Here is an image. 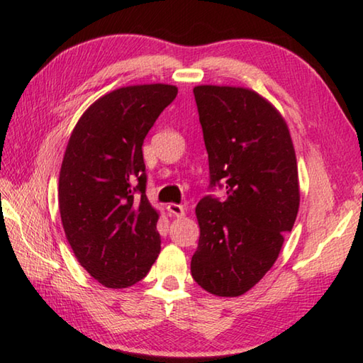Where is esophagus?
<instances>
[{
  "mask_svg": "<svg viewBox=\"0 0 363 363\" xmlns=\"http://www.w3.org/2000/svg\"><path fill=\"white\" fill-rule=\"evenodd\" d=\"M168 213L169 216H176V217H182L184 214H186V208L181 206V204H176V203H169L168 206Z\"/></svg>",
  "mask_w": 363,
  "mask_h": 363,
  "instance_id": "esophagus-1",
  "label": "esophagus"
}]
</instances>
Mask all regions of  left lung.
<instances>
[{
    "mask_svg": "<svg viewBox=\"0 0 363 363\" xmlns=\"http://www.w3.org/2000/svg\"><path fill=\"white\" fill-rule=\"evenodd\" d=\"M209 160V189L196 204L199 247L190 272L204 291L246 294L273 267L300 204L298 169L287 123L272 103L242 87L194 89Z\"/></svg>",
    "mask_w": 363,
    "mask_h": 363,
    "instance_id": "1",
    "label": "left lung"
}]
</instances>
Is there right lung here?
I'll use <instances>...</instances> for the list:
<instances>
[{"label":"right lung","mask_w":363,"mask_h":363,"mask_svg":"<svg viewBox=\"0 0 363 363\" xmlns=\"http://www.w3.org/2000/svg\"><path fill=\"white\" fill-rule=\"evenodd\" d=\"M176 95L168 84L113 90L85 111L68 141L58 181L65 235L77 262L109 289L136 284L160 254L143 143Z\"/></svg>","instance_id":"add662e5"}]
</instances>
